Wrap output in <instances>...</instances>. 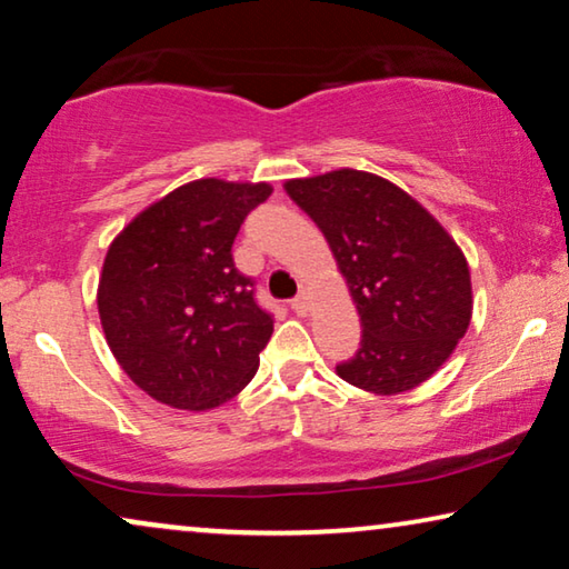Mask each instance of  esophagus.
<instances>
[{"instance_id": "obj_1", "label": "esophagus", "mask_w": 569, "mask_h": 569, "mask_svg": "<svg viewBox=\"0 0 569 569\" xmlns=\"http://www.w3.org/2000/svg\"><path fill=\"white\" fill-rule=\"evenodd\" d=\"M292 310H295V313H298V316H308V313H310V298H308L306 292H302L300 298L292 300Z\"/></svg>"}]
</instances>
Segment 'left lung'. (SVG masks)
<instances>
[{
  "label": "left lung",
  "instance_id": "left-lung-1",
  "mask_svg": "<svg viewBox=\"0 0 569 569\" xmlns=\"http://www.w3.org/2000/svg\"><path fill=\"white\" fill-rule=\"evenodd\" d=\"M284 191L323 232L360 313V349L337 376L376 396L430 380L471 323V271L456 240L415 197L365 170L292 178Z\"/></svg>",
  "mask_w": 569,
  "mask_h": 569
}]
</instances>
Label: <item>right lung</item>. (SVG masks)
I'll list each match as a JSON object with an SVG mask.
<instances>
[{"label":"right lung","mask_w":569,"mask_h":569,"mask_svg":"<svg viewBox=\"0 0 569 569\" xmlns=\"http://www.w3.org/2000/svg\"><path fill=\"white\" fill-rule=\"evenodd\" d=\"M269 183L199 178L142 209L108 246L98 313L116 362L154 401L207 411L259 370L274 321L232 261Z\"/></svg>","instance_id":"add662e5"}]
</instances>
